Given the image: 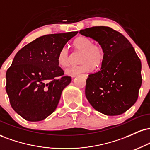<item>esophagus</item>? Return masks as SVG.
<instances>
[{
	"mask_svg": "<svg viewBox=\"0 0 150 150\" xmlns=\"http://www.w3.org/2000/svg\"><path fill=\"white\" fill-rule=\"evenodd\" d=\"M82 76L85 77V78H87V76H88V75H87V74H82Z\"/></svg>",
	"mask_w": 150,
	"mask_h": 150,
	"instance_id": "esophagus-1",
	"label": "esophagus"
}]
</instances>
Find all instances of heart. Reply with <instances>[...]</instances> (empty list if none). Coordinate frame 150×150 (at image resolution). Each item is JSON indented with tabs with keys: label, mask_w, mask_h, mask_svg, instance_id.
Returning <instances> with one entry per match:
<instances>
[{
	"label": "heart",
	"mask_w": 150,
	"mask_h": 150,
	"mask_svg": "<svg viewBox=\"0 0 150 150\" xmlns=\"http://www.w3.org/2000/svg\"><path fill=\"white\" fill-rule=\"evenodd\" d=\"M74 46L82 51L80 62L82 64L73 65L65 70V74L75 77L82 73H88L94 69V66H99L104 58V51L100 45L93 44L92 41L85 36L77 37L74 41ZM58 63L62 67L69 64V51L67 46H63L58 54Z\"/></svg>",
	"instance_id": "b5f03b06"
}]
</instances>
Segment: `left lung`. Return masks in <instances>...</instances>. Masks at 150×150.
Instances as JSON below:
<instances>
[{
  "label": "left lung",
  "instance_id": "left-lung-1",
  "mask_svg": "<svg viewBox=\"0 0 150 150\" xmlns=\"http://www.w3.org/2000/svg\"><path fill=\"white\" fill-rule=\"evenodd\" d=\"M79 33L95 40L104 51L101 70L89 75L86 81L87 100L106 116L122 114L138 97L142 85L140 58L128 39L111 27H93Z\"/></svg>",
  "mask_w": 150,
  "mask_h": 150
}]
</instances>
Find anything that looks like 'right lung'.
<instances>
[{"mask_svg": "<svg viewBox=\"0 0 150 150\" xmlns=\"http://www.w3.org/2000/svg\"><path fill=\"white\" fill-rule=\"evenodd\" d=\"M77 32L42 36L16 53L6 72V89L12 108L24 119L40 121L56 110L71 82L70 77H63L58 54Z\"/></svg>", "mask_w": 150, "mask_h": 150, "instance_id": "obj_1", "label": "right lung"}]
</instances>
